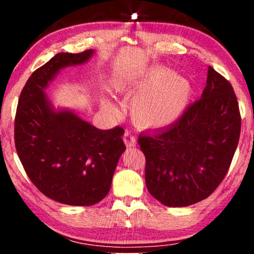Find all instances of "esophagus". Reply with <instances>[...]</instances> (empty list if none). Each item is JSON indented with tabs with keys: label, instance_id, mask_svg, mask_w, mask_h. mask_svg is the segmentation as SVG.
<instances>
[{
	"label": "esophagus",
	"instance_id": "34e87169",
	"mask_svg": "<svg viewBox=\"0 0 254 254\" xmlns=\"http://www.w3.org/2000/svg\"><path fill=\"white\" fill-rule=\"evenodd\" d=\"M123 141H124V143H126V145L127 148H132V147H134L135 145V142H136V140H135V136L132 134L131 132H126L124 133V135H123Z\"/></svg>",
	"mask_w": 254,
	"mask_h": 254
}]
</instances>
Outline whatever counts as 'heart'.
Returning <instances> with one entry per match:
<instances>
[{
    "label": "heart",
    "instance_id": "obj_1",
    "mask_svg": "<svg viewBox=\"0 0 254 254\" xmlns=\"http://www.w3.org/2000/svg\"><path fill=\"white\" fill-rule=\"evenodd\" d=\"M120 88L124 86L119 85ZM136 93L130 105L134 122L143 128H162L175 123L187 110L192 86L187 78L173 74L169 68L157 67L131 86ZM107 106H113L106 101Z\"/></svg>",
    "mask_w": 254,
    "mask_h": 254
}]
</instances>
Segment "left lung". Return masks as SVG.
<instances>
[{"instance_id":"1","label":"left lung","mask_w":254,"mask_h":254,"mask_svg":"<svg viewBox=\"0 0 254 254\" xmlns=\"http://www.w3.org/2000/svg\"><path fill=\"white\" fill-rule=\"evenodd\" d=\"M198 101L171 126L141 133L145 185L169 207H186L212 194L225 177L239 143L241 117L231 84L208 67Z\"/></svg>"}]
</instances>
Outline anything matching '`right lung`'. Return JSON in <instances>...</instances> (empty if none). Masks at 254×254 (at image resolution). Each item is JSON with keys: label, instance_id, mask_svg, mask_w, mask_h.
<instances>
[{"label": "right lung", "instance_id": "add662e5", "mask_svg": "<svg viewBox=\"0 0 254 254\" xmlns=\"http://www.w3.org/2000/svg\"><path fill=\"white\" fill-rule=\"evenodd\" d=\"M95 50L60 53L30 76L16 110L15 148L25 173L42 194L58 203L91 206L109 194L124 130H100L75 111L55 107L46 89L67 67L84 65Z\"/></svg>", "mask_w": 254, "mask_h": 254}]
</instances>
